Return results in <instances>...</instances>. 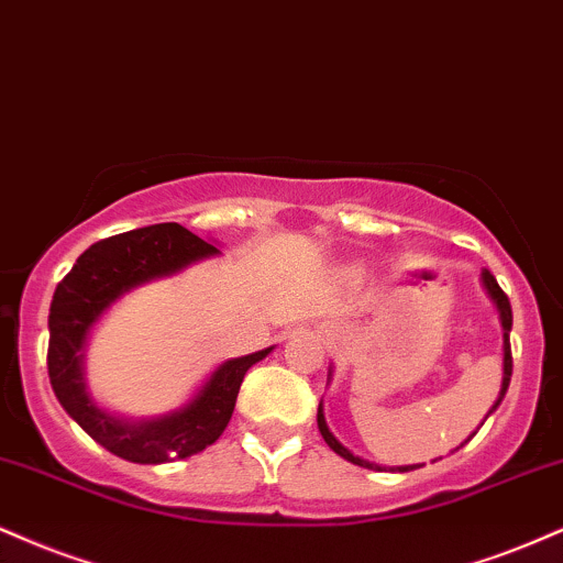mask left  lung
<instances>
[{
	"mask_svg": "<svg viewBox=\"0 0 563 563\" xmlns=\"http://www.w3.org/2000/svg\"><path fill=\"white\" fill-rule=\"evenodd\" d=\"M482 287H485V292H487V297H490L493 300V306L498 308V316H500V327H504V382H500V393H498V398H495V402L490 406V411L485 413V421H487V416H493L495 411H498V406H500V400L506 398V389H508V382H511V342H508V334H511V321H514V316H511V302H508V297H506V292L504 289L498 287V282H495V276L490 274V271H482ZM329 379H332V368H329ZM316 421H319V432H321V438H323V442H327L329 448H332V451L336 453V455H342V459L345 461H350V464H355V466H363V468H374V472H413V468H421L424 464H411V466H379V464H374V461H366V459H361V455H355L353 451H347L345 445H342L340 440L334 438L332 434V429H329V424H327V416H323V400L319 402V416H316ZM485 421H482V424H485ZM479 424V427H482ZM477 427V429H479ZM477 429H474L472 434H468V440L474 438V434H477ZM468 440H464L461 442L459 448H464ZM459 448H455V451H459Z\"/></svg>",
	"mask_w": 563,
	"mask_h": 563,
	"instance_id": "1",
	"label": "left lung"
}]
</instances>
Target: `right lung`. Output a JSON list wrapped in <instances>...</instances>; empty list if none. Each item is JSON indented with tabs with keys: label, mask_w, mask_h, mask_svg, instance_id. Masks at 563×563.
<instances>
[{
	"label": "right lung",
	"mask_w": 563,
	"mask_h": 563,
	"mask_svg": "<svg viewBox=\"0 0 563 563\" xmlns=\"http://www.w3.org/2000/svg\"><path fill=\"white\" fill-rule=\"evenodd\" d=\"M221 255L178 223H155L91 244L70 274L57 284L49 306V382L59 406L78 427L131 464H168L205 451L221 438L250 366L274 347L229 358L210 372L195 395L161 416L134 419L112 413L91 398L86 385V342L102 316L144 284L168 279L184 268Z\"/></svg>",
	"instance_id": "obj_1"
}]
</instances>
